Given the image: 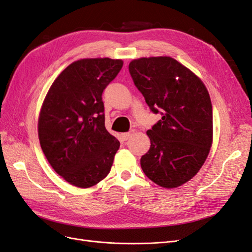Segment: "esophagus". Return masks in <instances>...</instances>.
Wrapping results in <instances>:
<instances>
[{"label": "esophagus", "mask_w": 252, "mask_h": 252, "mask_svg": "<svg viewBox=\"0 0 252 252\" xmlns=\"http://www.w3.org/2000/svg\"><path fill=\"white\" fill-rule=\"evenodd\" d=\"M131 136H132V132L122 133V134H121V137H122V139H124V140H127Z\"/></svg>", "instance_id": "obj_1"}]
</instances>
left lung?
<instances>
[{
    "label": "left lung",
    "mask_w": 252,
    "mask_h": 252,
    "mask_svg": "<svg viewBox=\"0 0 252 252\" xmlns=\"http://www.w3.org/2000/svg\"><path fill=\"white\" fill-rule=\"evenodd\" d=\"M128 70L135 86L162 119L147 131L150 149L141 169L156 184L176 189L195 177L213 143V111L199 76L169 56L133 60Z\"/></svg>",
    "instance_id": "left-lung-1"
}]
</instances>
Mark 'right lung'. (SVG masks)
<instances>
[{"mask_svg":"<svg viewBox=\"0 0 252 252\" xmlns=\"http://www.w3.org/2000/svg\"><path fill=\"white\" fill-rule=\"evenodd\" d=\"M122 60L83 59L51 85L38 118V137L48 162L69 184L88 189L109 171L120 143L105 128L102 93Z\"/></svg>","mask_w":252,"mask_h":252,"instance_id":"add662e5","label":"right lung"}]
</instances>
